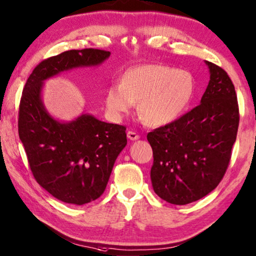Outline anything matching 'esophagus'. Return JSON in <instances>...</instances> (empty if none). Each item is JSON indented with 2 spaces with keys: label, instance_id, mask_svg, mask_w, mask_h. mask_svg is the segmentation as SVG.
I'll use <instances>...</instances> for the list:
<instances>
[{
  "label": "esophagus",
  "instance_id": "esophagus-1",
  "mask_svg": "<svg viewBox=\"0 0 256 256\" xmlns=\"http://www.w3.org/2000/svg\"><path fill=\"white\" fill-rule=\"evenodd\" d=\"M128 138L130 140H132V141H134V140H138L140 138V136L138 134V133H136V132H133V131H128Z\"/></svg>",
  "mask_w": 256,
  "mask_h": 256
}]
</instances>
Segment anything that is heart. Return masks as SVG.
Segmentation results:
<instances>
[{
    "label": "heart",
    "mask_w": 256,
    "mask_h": 256,
    "mask_svg": "<svg viewBox=\"0 0 256 256\" xmlns=\"http://www.w3.org/2000/svg\"><path fill=\"white\" fill-rule=\"evenodd\" d=\"M194 94L192 72L147 64L128 70L122 83H112L108 88L106 106L114 118L120 120L138 102V112L146 123L160 126L181 116Z\"/></svg>",
    "instance_id": "1"
}]
</instances>
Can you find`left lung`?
<instances>
[{
  "mask_svg": "<svg viewBox=\"0 0 256 256\" xmlns=\"http://www.w3.org/2000/svg\"><path fill=\"white\" fill-rule=\"evenodd\" d=\"M210 82L200 104L179 120L149 132L152 184L162 200L186 205L220 184L236 141L239 110L228 74L210 62Z\"/></svg>",
  "mask_w": 256,
  "mask_h": 256,
  "instance_id": "left-lung-1",
  "label": "left lung"
}]
</instances>
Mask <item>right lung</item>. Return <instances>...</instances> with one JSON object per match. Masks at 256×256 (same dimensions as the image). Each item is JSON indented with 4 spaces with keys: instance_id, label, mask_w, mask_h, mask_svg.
<instances>
[{
    "instance_id": "add662e5",
    "label": "right lung",
    "mask_w": 256,
    "mask_h": 256,
    "mask_svg": "<svg viewBox=\"0 0 256 256\" xmlns=\"http://www.w3.org/2000/svg\"><path fill=\"white\" fill-rule=\"evenodd\" d=\"M109 51L83 48L43 60L28 77L19 106L18 132L38 184L56 200L74 205L104 194L117 156L128 144L125 126L82 114L56 120L42 100L44 80L75 68L96 67Z\"/></svg>"
}]
</instances>
